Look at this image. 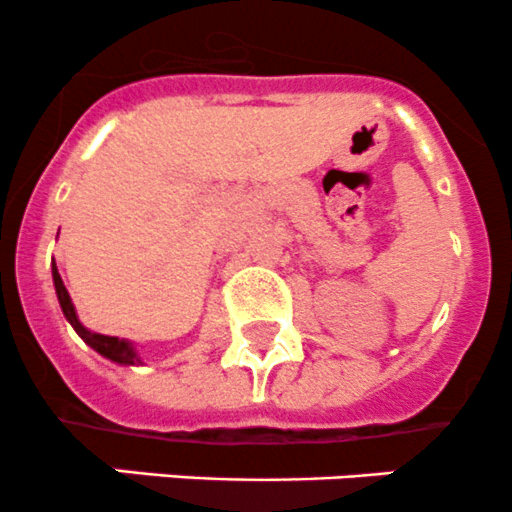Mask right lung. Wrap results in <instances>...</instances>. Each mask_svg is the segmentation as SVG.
Instances as JSON below:
<instances>
[{
    "mask_svg": "<svg viewBox=\"0 0 512 512\" xmlns=\"http://www.w3.org/2000/svg\"><path fill=\"white\" fill-rule=\"evenodd\" d=\"M52 276H54V288H57V296H59V306H62L64 316H67V321L72 323L74 331H77L79 336H82L84 341L89 343L91 348H94V351H99L101 356L109 358V361L126 363V366H134V363H139L134 348H131L126 341H119L116 336H101V333L86 331L82 323H79L77 311H74V303H72V298H69L67 286H64V281H62V276H59L57 266L52 268Z\"/></svg>",
    "mask_w": 512,
    "mask_h": 512,
    "instance_id": "1",
    "label": "right lung"
}]
</instances>
